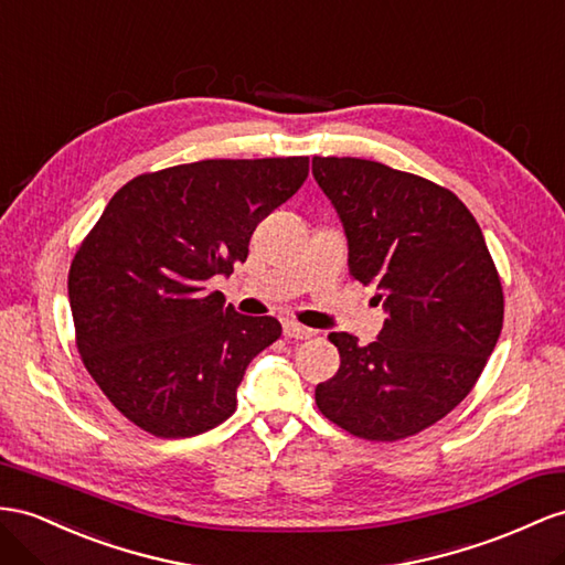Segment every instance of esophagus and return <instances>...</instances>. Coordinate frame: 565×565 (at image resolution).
Returning <instances> with one entry per match:
<instances>
[{
    "instance_id": "34e87169",
    "label": "esophagus",
    "mask_w": 565,
    "mask_h": 565,
    "mask_svg": "<svg viewBox=\"0 0 565 565\" xmlns=\"http://www.w3.org/2000/svg\"><path fill=\"white\" fill-rule=\"evenodd\" d=\"M312 334H315L312 329L302 327V324H298V322H294V320H286V322H284V337H286V339H310Z\"/></svg>"
}]
</instances>
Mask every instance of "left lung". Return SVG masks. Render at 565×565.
<instances>
[{
    "instance_id": "8db88e82",
    "label": "left lung",
    "mask_w": 565,
    "mask_h": 565,
    "mask_svg": "<svg viewBox=\"0 0 565 565\" xmlns=\"http://www.w3.org/2000/svg\"><path fill=\"white\" fill-rule=\"evenodd\" d=\"M349 241L351 274L377 286V341L331 331L341 353L317 384L324 417L370 441L427 429L470 394L503 324L501 281L480 224L446 188L372 159L312 157Z\"/></svg>"
}]
</instances>
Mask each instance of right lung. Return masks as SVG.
Masks as SVG:
<instances>
[{"instance_id": "obj_1", "label": "right lung", "mask_w": 565, "mask_h": 565, "mask_svg": "<svg viewBox=\"0 0 565 565\" xmlns=\"http://www.w3.org/2000/svg\"><path fill=\"white\" fill-rule=\"evenodd\" d=\"M308 157L202 159L114 193L68 271L76 345L121 415L162 439L222 425L274 317L224 308L205 284L245 263L255 226L308 179Z\"/></svg>"}]
</instances>
